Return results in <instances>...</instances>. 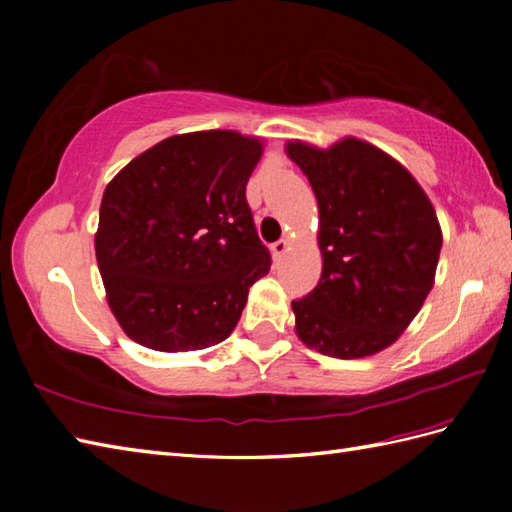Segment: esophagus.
Wrapping results in <instances>:
<instances>
[{
    "label": "esophagus",
    "mask_w": 512,
    "mask_h": 512,
    "mask_svg": "<svg viewBox=\"0 0 512 512\" xmlns=\"http://www.w3.org/2000/svg\"><path fill=\"white\" fill-rule=\"evenodd\" d=\"M288 250V242L286 239H279V242H275L273 246H270V253H273L275 259H281V255H284Z\"/></svg>",
    "instance_id": "obj_1"
}]
</instances>
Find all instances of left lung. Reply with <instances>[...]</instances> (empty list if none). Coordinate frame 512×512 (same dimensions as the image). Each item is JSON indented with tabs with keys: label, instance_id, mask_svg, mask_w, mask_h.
Segmentation results:
<instances>
[{
	"label": "left lung",
	"instance_id": "left-lung-1",
	"mask_svg": "<svg viewBox=\"0 0 512 512\" xmlns=\"http://www.w3.org/2000/svg\"><path fill=\"white\" fill-rule=\"evenodd\" d=\"M319 204L323 270L292 301L295 332L334 358L385 350L409 328L433 288L442 248L436 209L396 158L347 136L328 149L290 140Z\"/></svg>",
	"mask_w": 512,
	"mask_h": 512
}]
</instances>
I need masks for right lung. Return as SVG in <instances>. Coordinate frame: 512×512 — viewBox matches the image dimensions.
Returning a JSON list of instances; mask_svg holds the SVG:
<instances>
[{"mask_svg": "<svg viewBox=\"0 0 512 512\" xmlns=\"http://www.w3.org/2000/svg\"><path fill=\"white\" fill-rule=\"evenodd\" d=\"M264 143L228 129L176 134L105 187L94 235L107 303L158 352L222 343L270 270L246 202Z\"/></svg>", "mask_w": 512, "mask_h": 512, "instance_id": "obj_1", "label": "right lung"}]
</instances>
